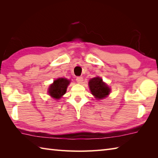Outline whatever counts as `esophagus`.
<instances>
[{
	"instance_id": "esophagus-1",
	"label": "esophagus",
	"mask_w": 158,
	"mask_h": 158,
	"mask_svg": "<svg viewBox=\"0 0 158 158\" xmlns=\"http://www.w3.org/2000/svg\"><path fill=\"white\" fill-rule=\"evenodd\" d=\"M76 81H77V83H81L82 81H83V79L82 77H77L76 78Z\"/></svg>"
}]
</instances>
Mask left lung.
I'll use <instances>...</instances> for the list:
<instances>
[{"label": "left lung", "instance_id": "obj_1", "mask_svg": "<svg viewBox=\"0 0 158 158\" xmlns=\"http://www.w3.org/2000/svg\"><path fill=\"white\" fill-rule=\"evenodd\" d=\"M89 86L92 94L97 100L102 99L109 94L110 88L98 77L90 79Z\"/></svg>", "mask_w": 158, "mask_h": 158}]
</instances>
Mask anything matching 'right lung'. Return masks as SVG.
Here are the masks:
<instances>
[{
  "instance_id": "add662e5",
  "label": "right lung",
  "mask_w": 158,
  "mask_h": 158,
  "mask_svg": "<svg viewBox=\"0 0 158 158\" xmlns=\"http://www.w3.org/2000/svg\"><path fill=\"white\" fill-rule=\"evenodd\" d=\"M69 82V80H67L65 78H59L55 80L53 84L49 87V94L52 98L58 100L66 93Z\"/></svg>"
}]
</instances>
